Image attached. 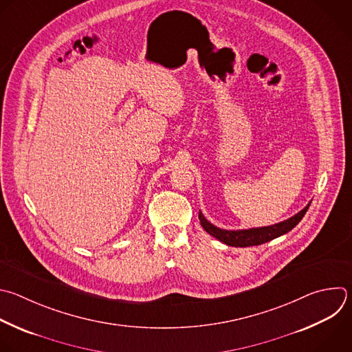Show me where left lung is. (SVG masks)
I'll list each match as a JSON object with an SVG mask.
<instances>
[{"label": "left lung", "instance_id": "1", "mask_svg": "<svg viewBox=\"0 0 352 352\" xmlns=\"http://www.w3.org/2000/svg\"><path fill=\"white\" fill-rule=\"evenodd\" d=\"M311 203H308L301 211H298L296 215L290 217L286 221L278 222L275 225L270 226H261V228H252V229H239V230H226L217 228L211 222H208L201 211H199V219L201 226L207 233H210L211 236L218 239L219 242L233 246V248H249V246H258L263 243H267L272 239H276L289 230H292L305 215L308 207Z\"/></svg>", "mask_w": 352, "mask_h": 352}]
</instances>
